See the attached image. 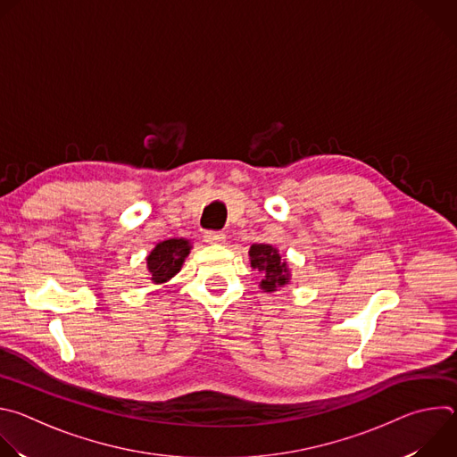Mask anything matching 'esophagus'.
<instances>
[{
	"mask_svg": "<svg viewBox=\"0 0 457 457\" xmlns=\"http://www.w3.org/2000/svg\"><path fill=\"white\" fill-rule=\"evenodd\" d=\"M204 242H208L212 245H222L226 242V235L220 231H208L204 235Z\"/></svg>",
	"mask_w": 457,
	"mask_h": 457,
	"instance_id": "34e87169",
	"label": "esophagus"
}]
</instances>
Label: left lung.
Wrapping results in <instances>:
<instances>
[{
	"instance_id": "obj_1",
	"label": "left lung",
	"mask_w": 457,
	"mask_h": 457,
	"mask_svg": "<svg viewBox=\"0 0 457 457\" xmlns=\"http://www.w3.org/2000/svg\"><path fill=\"white\" fill-rule=\"evenodd\" d=\"M251 268L262 275L258 287L264 293H275L291 282V270L287 260L271 244H253L249 247Z\"/></svg>"
}]
</instances>
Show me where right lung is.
<instances>
[{"label": "right lung", "instance_id": "1", "mask_svg": "<svg viewBox=\"0 0 457 457\" xmlns=\"http://www.w3.org/2000/svg\"><path fill=\"white\" fill-rule=\"evenodd\" d=\"M191 247L193 245L187 238H168L157 242L146 256L150 280L157 286L168 284L180 271Z\"/></svg>", "mask_w": 457, "mask_h": 457}]
</instances>
